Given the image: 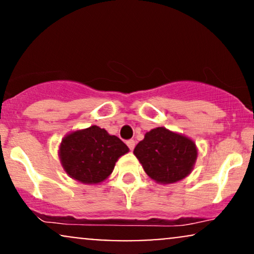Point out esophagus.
Here are the masks:
<instances>
[{
	"mask_svg": "<svg viewBox=\"0 0 254 254\" xmlns=\"http://www.w3.org/2000/svg\"><path fill=\"white\" fill-rule=\"evenodd\" d=\"M127 144L130 150H133V148H135V141H133V139H129V141H127Z\"/></svg>",
	"mask_w": 254,
	"mask_h": 254,
	"instance_id": "34e87169",
	"label": "esophagus"
}]
</instances>
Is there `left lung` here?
<instances>
[{"instance_id": "obj_1", "label": "left lung", "mask_w": 254, "mask_h": 254, "mask_svg": "<svg viewBox=\"0 0 254 254\" xmlns=\"http://www.w3.org/2000/svg\"><path fill=\"white\" fill-rule=\"evenodd\" d=\"M145 173L157 183L170 184L190 174L197 159L196 145L188 137L165 127L145 133L133 149Z\"/></svg>"}]
</instances>
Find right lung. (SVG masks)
I'll list each match as a JSON object with an SVG mask.
<instances>
[{
  "label": "right lung",
  "instance_id": "right-lung-1",
  "mask_svg": "<svg viewBox=\"0 0 254 254\" xmlns=\"http://www.w3.org/2000/svg\"><path fill=\"white\" fill-rule=\"evenodd\" d=\"M127 151V145L117 136L93 125L64 137L60 156L69 177L84 184H98L112 173L117 160Z\"/></svg>",
  "mask_w": 254,
  "mask_h": 254
}]
</instances>
